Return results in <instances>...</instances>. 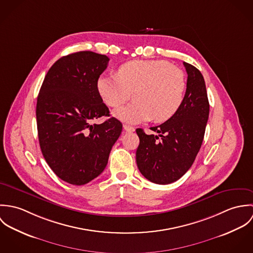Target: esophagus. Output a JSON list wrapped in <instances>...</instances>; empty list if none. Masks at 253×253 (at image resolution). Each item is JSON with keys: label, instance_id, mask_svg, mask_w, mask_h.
Wrapping results in <instances>:
<instances>
[{"label": "esophagus", "instance_id": "esophagus-1", "mask_svg": "<svg viewBox=\"0 0 253 253\" xmlns=\"http://www.w3.org/2000/svg\"><path fill=\"white\" fill-rule=\"evenodd\" d=\"M124 129H125L126 131H127V132H132V131H134V127H133V126H128V125H124Z\"/></svg>", "mask_w": 253, "mask_h": 253}]
</instances>
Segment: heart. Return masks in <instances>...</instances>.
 <instances>
[{
  "mask_svg": "<svg viewBox=\"0 0 253 253\" xmlns=\"http://www.w3.org/2000/svg\"><path fill=\"white\" fill-rule=\"evenodd\" d=\"M102 100L113 108L135 100L115 112L128 123L153 119L165 122L180 108L186 90L184 74L163 60H131L118 69L116 76L102 75L97 80Z\"/></svg>",
  "mask_w": 253,
  "mask_h": 253,
  "instance_id": "1",
  "label": "heart"
}]
</instances>
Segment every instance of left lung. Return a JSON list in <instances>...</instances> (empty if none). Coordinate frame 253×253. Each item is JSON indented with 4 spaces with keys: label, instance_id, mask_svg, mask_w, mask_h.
<instances>
[{
    "label": "left lung",
    "instance_id": "8db88e82",
    "mask_svg": "<svg viewBox=\"0 0 253 253\" xmlns=\"http://www.w3.org/2000/svg\"><path fill=\"white\" fill-rule=\"evenodd\" d=\"M187 78L184 100L177 112L164 124L150 129L137 128L139 146L136 164L142 175L156 184H169L181 178L192 167L203 143L210 115V103L202 73L183 62Z\"/></svg>",
    "mask_w": 253,
    "mask_h": 253
}]
</instances>
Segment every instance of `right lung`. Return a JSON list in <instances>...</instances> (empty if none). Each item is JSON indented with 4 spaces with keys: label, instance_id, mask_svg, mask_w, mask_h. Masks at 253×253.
Returning <instances> with one entry per match:
<instances>
[{
    "label": "right lung",
    "instance_id": "obj_1",
    "mask_svg": "<svg viewBox=\"0 0 253 253\" xmlns=\"http://www.w3.org/2000/svg\"><path fill=\"white\" fill-rule=\"evenodd\" d=\"M106 55L79 51L58 59L46 73L37 99L38 136L42 156L52 171L72 185H84L106 168L123 125L109 117L97 90L107 68Z\"/></svg>",
    "mask_w": 253,
    "mask_h": 253
}]
</instances>
